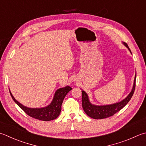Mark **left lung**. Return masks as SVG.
I'll list each match as a JSON object with an SVG mask.
<instances>
[{"instance_id": "obj_1", "label": "left lung", "mask_w": 146, "mask_h": 146, "mask_svg": "<svg viewBox=\"0 0 146 146\" xmlns=\"http://www.w3.org/2000/svg\"><path fill=\"white\" fill-rule=\"evenodd\" d=\"M123 44L128 48V50H129L130 52H131V50L126 43L123 42ZM131 54H132V52H131ZM135 80L136 74L135 76V79H134L133 88L130 93L128 94L127 98L124 99L123 101L113 104L104 106L94 105L90 102L87 93L85 92L84 90H82V104L83 109H84L85 113H86L88 116H90V118L97 119L106 118H108V117L114 115L116 113L118 112V111H120L123 108L125 107L128 102L130 101L131 98H132L135 88Z\"/></svg>"}]
</instances>
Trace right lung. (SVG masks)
<instances>
[{"label": "right lung", "instance_id": "right-lung-1", "mask_svg": "<svg viewBox=\"0 0 146 146\" xmlns=\"http://www.w3.org/2000/svg\"><path fill=\"white\" fill-rule=\"evenodd\" d=\"M72 89L70 86L59 88L54 94V98L51 103L47 106L42 108H30L25 106L14 98L13 94L9 91L13 101L18 104L19 108L23 110L28 116L42 121H50L59 116L61 111L62 101L66 94Z\"/></svg>", "mask_w": 146, "mask_h": 146}]
</instances>
